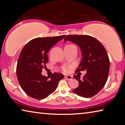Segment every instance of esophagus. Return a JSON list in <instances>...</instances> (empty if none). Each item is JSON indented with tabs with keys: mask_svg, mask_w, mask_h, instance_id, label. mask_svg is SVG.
<instances>
[{
	"mask_svg": "<svg viewBox=\"0 0 125 125\" xmlns=\"http://www.w3.org/2000/svg\"><path fill=\"white\" fill-rule=\"evenodd\" d=\"M65 78H67V79L68 80H72V79L73 77H72V76H71V75H65Z\"/></svg>",
	"mask_w": 125,
	"mask_h": 125,
	"instance_id": "obj_1",
	"label": "esophagus"
}]
</instances>
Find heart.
Returning <instances> with one entry per match:
<instances>
[{"mask_svg": "<svg viewBox=\"0 0 125 125\" xmlns=\"http://www.w3.org/2000/svg\"><path fill=\"white\" fill-rule=\"evenodd\" d=\"M68 46H73V45H68ZM62 71L64 72V73H68L69 72L68 67H67L66 66H63L62 67Z\"/></svg>", "mask_w": 125, "mask_h": 125, "instance_id": "heart-1", "label": "heart"}]
</instances>
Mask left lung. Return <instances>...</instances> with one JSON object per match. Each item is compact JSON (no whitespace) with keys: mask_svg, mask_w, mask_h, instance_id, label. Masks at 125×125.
I'll return each instance as SVG.
<instances>
[{"mask_svg":"<svg viewBox=\"0 0 125 125\" xmlns=\"http://www.w3.org/2000/svg\"><path fill=\"white\" fill-rule=\"evenodd\" d=\"M67 41L77 44L82 51L83 57L75 72H86L82 80L80 77L73 76L79 82L73 92L85 98L94 96L103 88L108 78L110 61L106 51L98 40L89 35H67L64 42Z\"/></svg>","mask_w":125,"mask_h":125,"instance_id":"8db88e82","label":"left lung"}]
</instances>
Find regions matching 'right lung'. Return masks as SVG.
Wrapping results in <instances>:
<instances>
[{
    "instance_id": "obj_1",
    "label": "right lung",
    "mask_w": 125,
    "mask_h": 125,
    "mask_svg": "<svg viewBox=\"0 0 125 125\" xmlns=\"http://www.w3.org/2000/svg\"><path fill=\"white\" fill-rule=\"evenodd\" d=\"M64 36L36 38L23 47L17 63L16 75L20 85L27 95L41 100L56 90L63 74L54 73L48 78L42 75L41 72L48 62L49 50Z\"/></svg>"
}]
</instances>
